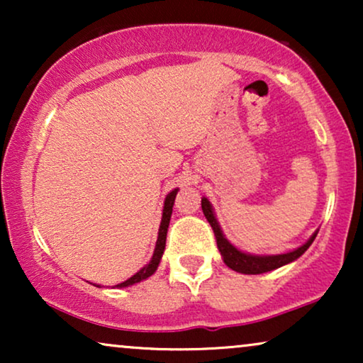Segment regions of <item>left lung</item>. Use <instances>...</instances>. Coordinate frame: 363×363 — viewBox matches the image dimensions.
Wrapping results in <instances>:
<instances>
[{
  "instance_id": "1",
  "label": "left lung",
  "mask_w": 363,
  "mask_h": 363,
  "mask_svg": "<svg viewBox=\"0 0 363 363\" xmlns=\"http://www.w3.org/2000/svg\"><path fill=\"white\" fill-rule=\"evenodd\" d=\"M201 210L205 213L208 223H210L213 228V233H215L218 250H220L223 261L228 267H231L233 271L241 272V274H262V272L274 271L277 267L289 264V262L296 261L297 257H301L304 252L309 250L312 241L315 240L317 231L309 238V241L304 242L297 250L286 252V255H271V256H257V255H247V252H242L231 245L230 241L226 240L225 235H223L220 225H218V220L215 216V211H213L211 203L206 200V198H201Z\"/></svg>"
}]
</instances>
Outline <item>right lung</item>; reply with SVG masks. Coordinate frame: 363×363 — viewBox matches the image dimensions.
Masks as SVG:
<instances>
[{"label": "right lung", "instance_id": "add662e5", "mask_svg": "<svg viewBox=\"0 0 363 363\" xmlns=\"http://www.w3.org/2000/svg\"><path fill=\"white\" fill-rule=\"evenodd\" d=\"M177 193H178V188H175V190H172V191L167 195L165 203H163V213H162L160 230H158V238H157L155 251H153V256H152L150 262H148L147 266H143L142 269L137 272V274H133V276L130 277V279H127V281L121 282V284H117V287H128V286L137 284V282L147 279V277H150V276L153 274V272L157 271L158 264H160V259H162L163 251H165L167 231H168V225H170V218H172V211H173V201H175Z\"/></svg>", "mask_w": 363, "mask_h": 363}]
</instances>
